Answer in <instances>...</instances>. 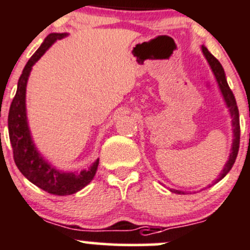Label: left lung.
<instances>
[{
    "instance_id": "obj_1",
    "label": "left lung",
    "mask_w": 250,
    "mask_h": 250,
    "mask_svg": "<svg viewBox=\"0 0 250 250\" xmlns=\"http://www.w3.org/2000/svg\"><path fill=\"white\" fill-rule=\"evenodd\" d=\"M202 52L204 54L205 59L209 62L211 70H212L213 76H215L216 82H217L219 90H221V94L223 96L224 102L227 104V108L229 109L230 116H231V125H232V135H234V139H232V145H231V152H230L229 159H228L227 164L224 165L223 169L219 173V177L215 180V184L218 183L219 180L223 179L226 175L229 173V171L231 169V167L234 166L235 160H236V156L238 153V147H240V115H238V109L236 100H235V96L232 94V91L230 90L229 85H228L227 78H226V72H224L223 67H222L221 62H218L212 54L208 51L207 47L202 46ZM210 188V185H209ZM172 192H175V193H184V192L179 190H172Z\"/></svg>"
}]
</instances>
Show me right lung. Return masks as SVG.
Here are the masks:
<instances>
[{
    "label": "right lung",
    "mask_w": 250,
    "mask_h": 250,
    "mask_svg": "<svg viewBox=\"0 0 250 250\" xmlns=\"http://www.w3.org/2000/svg\"><path fill=\"white\" fill-rule=\"evenodd\" d=\"M66 35L67 33L49 34L38 51L31 57L23 68L22 75L19 78L18 90L10 104L8 115L9 139L13 147L14 161L18 168L29 182L41 190L57 196H67L81 191L94 179L100 163V159H97L89 168L82 169L81 172H65L56 168L37 149L28 127L26 111V87L33 65L57 40L62 39Z\"/></svg>",
    "instance_id": "add662e5"
}]
</instances>
